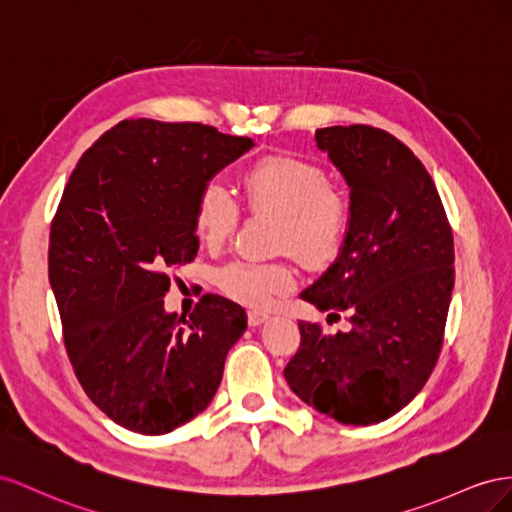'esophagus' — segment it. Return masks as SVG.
<instances>
[{
  "label": "esophagus",
  "mask_w": 512,
  "mask_h": 512,
  "mask_svg": "<svg viewBox=\"0 0 512 512\" xmlns=\"http://www.w3.org/2000/svg\"><path fill=\"white\" fill-rule=\"evenodd\" d=\"M270 315L268 313H261V311H248V324L251 326H261L264 321H268Z\"/></svg>",
  "instance_id": "1"
}]
</instances>
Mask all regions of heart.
Masks as SVG:
<instances>
[{
  "mask_svg": "<svg viewBox=\"0 0 512 512\" xmlns=\"http://www.w3.org/2000/svg\"><path fill=\"white\" fill-rule=\"evenodd\" d=\"M242 191L248 208L279 218V248H291L313 266H326L343 251L352 221L349 201L311 160L291 154L259 158L244 171ZM236 223V199L221 182H208L195 203V229L201 242L223 244ZM294 283L296 268L287 259L272 264L231 261L218 272V285L225 294L248 306H268Z\"/></svg>",
  "mask_w": 512,
  "mask_h": 512,
  "instance_id": "1",
  "label": "heart"
}]
</instances>
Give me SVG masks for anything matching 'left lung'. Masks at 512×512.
I'll list each match as a JSON object with an SVG mask.
<instances>
[{"label": "left lung", "instance_id": "8db88e82", "mask_svg": "<svg viewBox=\"0 0 512 512\" xmlns=\"http://www.w3.org/2000/svg\"><path fill=\"white\" fill-rule=\"evenodd\" d=\"M315 141L343 175L352 221L339 257L300 298L347 311L352 330L330 337L300 321L285 379L317 412L375 425L401 412L435 369L455 285L452 231L431 175L386 130L328 126Z\"/></svg>", "mask_w": 512, "mask_h": 512}]
</instances>
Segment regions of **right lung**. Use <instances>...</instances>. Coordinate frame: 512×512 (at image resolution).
<instances>
[{
  "instance_id": "add662e5",
  "label": "right lung",
  "mask_w": 512,
  "mask_h": 512,
  "mask_svg": "<svg viewBox=\"0 0 512 512\" xmlns=\"http://www.w3.org/2000/svg\"><path fill=\"white\" fill-rule=\"evenodd\" d=\"M255 145L203 124L124 120L87 150L51 223L49 281L87 397L120 427L163 435L201 414L246 330L206 294L167 313L171 272L193 261L197 195Z\"/></svg>"
}]
</instances>
